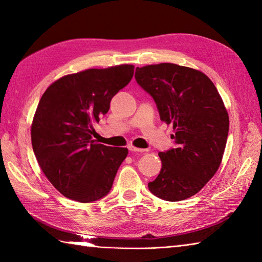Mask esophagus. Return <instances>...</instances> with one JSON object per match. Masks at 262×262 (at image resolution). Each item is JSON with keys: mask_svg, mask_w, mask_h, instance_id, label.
I'll use <instances>...</instances> for the list:
<instances>
[{"mask_svg": "<svg viewBox=\"0 0 262 262\" xmlns=\"http://www.w3.org/2000/svg\"><path fill=\"white\" fill-rule=\"evenodd\" d=\"M128 149H129L130 152H134V153H144V152H147V149L138 148V147H135V146H133V145L128 146Z\"/></svg>", "mask_w": 262, "mask_h": 262, "instance_id": "1", "label": "esophagus"}]
</instances>
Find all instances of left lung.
I'll return each mask as SVG.
<instances>
[{"label": "left lung", "instance_id": "1", "mask_svg": "<svg viewBox=\"0 0 262 262\" xmlns=\"http://www.w3.org/2000/svg\"><path fill=\"white\" fill-rule=\"evenodd\" d=\"M135 80L154 100L161 120L173 126L176 146L160 152L154 196L180 202L196 194L223 158L229 115L214 83L202 72L171 63L136 68Z\"/></svg>", "mask_w": 262, "mask_h": 262}]
</instances>
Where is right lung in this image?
<instances>
[{
    "label": "right lung",
    "mask_w": 262,
    "mask_h": 262,
    "mask_svg": "<svg viewBox=\"0 0 262 262\" xmlns=\"http://www.w3.org/2000/svg\"><path fill=\"white\" fill-rule=\"evenodd\" d=\"M133 75V65L91 69L62 77L42 94L31 126L32 148L43 173L65 197L92 203L109 193L128 149L92 140L93 124Z\"/></svg>",
    "instance_id": "1"
}]
</instances>
